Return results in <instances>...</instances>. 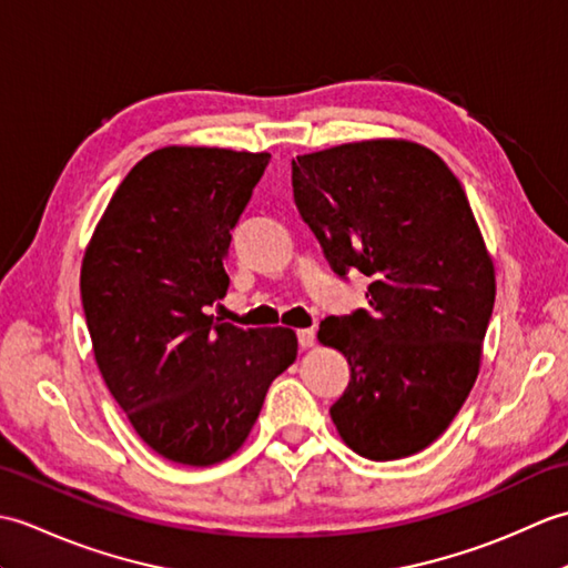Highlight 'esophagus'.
Wrapping results in <instances>:
<instances>
[{
    "label": "esophagus",
    "instance_id": "obj_1",
    "mask_svg": "<svg viewBox=\"0 0 568 568\" xmlns=\"http://www.w3.org/2000/svg\"><path fill=\"white\" fill-rule=\"evenodd\" d=\"M297 344H300V348H310L312 344H315V329H300L297 332Z\"/></svg>",
    "mask_w": 568,
    "mask_h": 568
}]
</instances>
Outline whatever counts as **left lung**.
<instances>
[{"label":"left lung","mask_w":568,"mask_h":568,"mask_svg":"<svg viewBox=\"0 0 568 568\" xmlns=\"http://www.w3.org/2000/svg\"><path fill=\"white\" fill-rule=\"evenodd\" d=\"M293 197L334 273L371 281L368 310L320 324L352 366L334 425L373 462L417 454L474 388L496 303L466 192L437 153L381 139L297 155Z\"/></svg>","instance_id":"1"}]
</instances>
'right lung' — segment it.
<instances>
[{
	"mask_svg": "<svg viewBox=\"0 0 568 568\" xmlns=\"http://www.w3.org/2000/svg\"><path fill=\"white\" fill-rule=\"evenodd\" d=\"M268 153L168 146L131 168L82 258L80 295L106 388L139 437L183 466L246 442L293 329L210 315L226 295L232 229Z\"/></svg>",
	"mask_w": 568,
	"mask_h": 568,
	"instance_id": "obj_1",
	"label": "right lung"
}]
</instances>
